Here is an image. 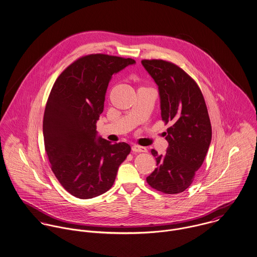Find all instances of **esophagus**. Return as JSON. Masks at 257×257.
Segmentation results:
<instances>
[{
	"label": "esophagus",
	"instance_id": "esophagus-1",
	"mask_svg": "<svg viewBox=\"0 0 257 257\" xmlns=\"http://www.w3.org/2000/svg\"><path fill=\"white\" fill-rule=\"evenodd\" d=\"M132 151L135 153H147V149L145 147H141L139 145H133L132 146Z\"/></svg>",
	"mask_w": 257,
	"mask_h": 257
}]
</instances>
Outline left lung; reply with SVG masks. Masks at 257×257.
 I'll list each match as a JSON object with an SVG mask.
<instances>
[{
    "mask_svg": "<svg viewBox=\"0 0 257 257\" xmlns=\"http://www.w3.org/2000/svg\"><path fill=\"white\" fill-rule=\"evenodd\" d=\"M142 65L159 88L162 119L171 124L167 154L151 151L157 169L147 182L167 194L180 193L193 182L211 144L207 106L198 85L178 66L164 60H143Z\"/></svg>",
    "mask_w": 257,
    "mask_h": 257,
    "instance_id": "obj_1",
    "label": "left lung"
}]
</instances>
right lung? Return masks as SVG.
<instances>
[{
	"label": "right lung",
	"instance_id": "1",
	"mask_svg": "<svg viewBox=\"0 0 257 257\" xmlns=\"http://www.w3.org/2000/svg\"><path fill=\"white\" fill-rule=\"evenodd\" d=\"M135 63L131 58L86 55L67 67L52 86L43 117L45 151L59 182L77 198L108 191L131 151L126 143L97 136L96 122L112 75Z\"/></svg>",
	"mask_w": 257,
	"mask_h": 257
}]
</instances>
